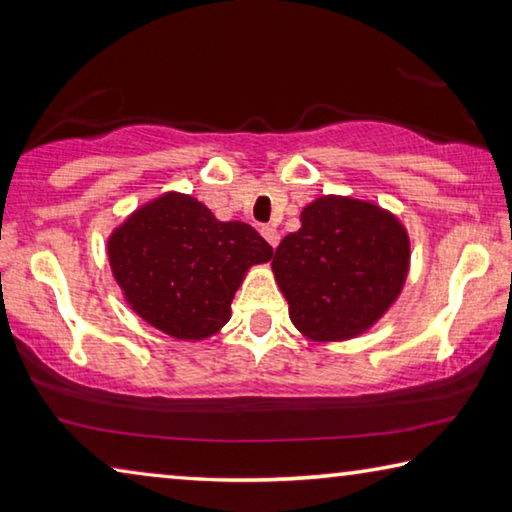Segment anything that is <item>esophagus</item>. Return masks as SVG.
Segmentation results:
<instances>
[{"label":"esophagus","mask_w":512,"mask_h":512,"mask_svg":"<svg viewBox=\"0 0 512 512\" xmlns=\"http://www.w3.org/2000/svg\"><path fill=\"white\" fill-rule=\"evenodd\" d=\"M262 237L269 241V246H278V241H280V234H278V230H275V227H271V225H262Z\"/></svg>","instance_id":"obj_1"}]
</instances>
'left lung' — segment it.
Listing matches in <instances>:
<instances>
[{"mask_svg":"<svg viewBox=\"0 0 512 512\" xmlns=\"http://www.w3.org/2000/svg\"><path fill=\"white\" fill-rule=\"evenodd\" d=\"M300 223L271 264L291 321L316 342L360 335L399 296L410 262L408 234L380 207L337 196L307 205Z\"/></svg>","mask_w":512,"mask_h":512,"instance_id":"1","label":"left lung"}]
</instances>
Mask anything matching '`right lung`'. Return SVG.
<instances>
[{
    "label": "right lung",
    "instance_id": "add662e5",
    "mask_svg": "<svg viewBox=\"0 0 512 512\" xmlns=\"http://www.w3.org/2000/svg\"><path fill=\"white\" fill-rule=\"evenodd\" d=\"M271 255L253 227L216 221L182 193L145 205L109 239V262L127 303L177 339H202L225 326L243 273Z\"/></svg>",
    "mask_w": 512,
    "mask_h": 512
}]
</instances>
